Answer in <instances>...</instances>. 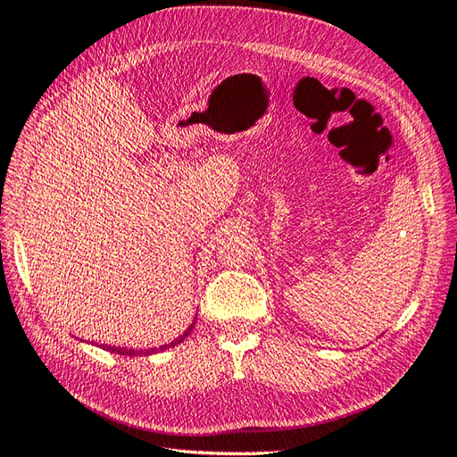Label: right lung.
Here are the masks:
<instances>
[{
    "label": "right lung",
    "mask_w": 457,
    "mask_h": 457,
    "mask_svg": "<svg viewBox=\"0 0 457 457\" xmlns=\"http://www.w3.org/2000/svg\"><path fill=\"white\" fill-rule=\"evenodd\" d=\"M195 320H197V317H195L194 322H191V325L186 328V332H184L182 336H179V337H176V340H172V342L167 344V345L150 347V349H127V347H121V345H100V347L110 351V353H117V355H129V357H140V355L148 357V355H155V353H161V351H165V349H169V347H174V345H179L180 342H184L186 337L191 334V330H194Z\"/></svg>",
    "instance_id": "add662e5"
}]
</instances>
